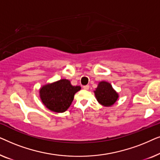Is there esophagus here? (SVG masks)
Masks as SVG:
<instances>
[{
    "mask_svg": "<svg viewBox=\"0 0 160 160\" xmlns=\"http://www.w3.org/2000/svg\"><path fill=\"white\" fill-rule=\"evenodd\" d=\"M89 88V85H85V86L83 87V89H85V90H88Z\"/></svg>",
    "mask_w": 160,
    "mask_h": 160,
    "instance_id": "34e87169",
    "label": "esophagus"
}]
</instances>
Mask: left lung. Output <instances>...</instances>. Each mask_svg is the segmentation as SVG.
<instances>
[{
    "mask_svg": "<svg viewBox=\"0 0 160 160\" xmlns=\"http://www.w3.org/2000/svg\"><path fill=\"white\" fill-rule=\"evenodd\" d=\"M94 92L98 102L106 107L113 106L119 98L118 93L113 89L110 83L107 82H99Z\"/></svg>",
    "mask_w": 160,
    "mask_h": 160,
    "instance_id": "left-lung-1",
    "label": "left lung"
}]
</instances>
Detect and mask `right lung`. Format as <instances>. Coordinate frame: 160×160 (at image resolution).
<instances>
[{
	"label": "right lung",
	"instance_id": "1",
	"mask_svg": "<svg viewBox=\"0 0 160 160\" xmlns=\"http://www.w3.org/2000/svg\"><path fill=\"white\" fill-rule=\"evenodd\" d=\"M81 87L73 86L68 79H60L47 84L39 90L41 101L50 111L57 113L65 112L71 106L74 95Z\"/></svg>",
	"mask_w": 160,
	"mask_h": 160
}]
</instances>
